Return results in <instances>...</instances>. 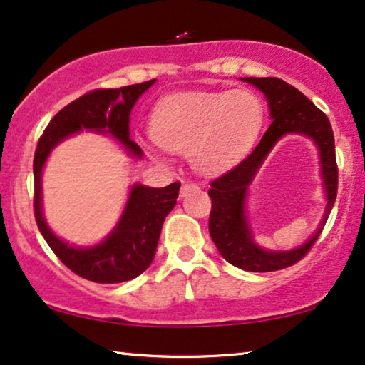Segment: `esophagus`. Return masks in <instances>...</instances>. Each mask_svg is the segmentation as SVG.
Instances as JSON below:
<instances>
[{
  "label": "esophagus",
  "mask_w": 365,
  "mask_h": 365,
  "mask_svg": "<svg viewBox=\"0 0 365 365\" xmlns=\"http://www.w3.org/2000/svg\"><path fill=\"white\" fill-rule=\"evenodd\" d=\"M197 189H199L197 184L189 182V181H184V182H182V186H181V197L187 196V194H189V192H192V191H197Z\"/></svg>",
  "instance_id": "obj_1"
}]
</instances>
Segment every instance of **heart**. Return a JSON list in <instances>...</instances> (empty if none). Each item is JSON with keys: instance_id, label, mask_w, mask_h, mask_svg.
I'll list each match as a JSON object with an SVG mask.
<instances>
[{"instance_id": "1", "label": "heart", "mask_w": 365, "mask_h": 365, "mask_svg": "<svg viewBox=\"0 0 365 365\" xmlns=\"http://www.w3.org/2000/svg\"><path fill=\"white\" fill-rule=\"evenodd\" d=\"M264 119L266 106L252 89L178 94L154 109L151 153H187L199 171H227L256 143Z\"/></svg>"}]
</instances>
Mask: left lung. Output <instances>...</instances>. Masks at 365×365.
I'll return each mask as SVG.
<instances>
[{
    "label": "left lung",
    "mask_w": 365,
    "mask_h": 365,
    "mask_svg": "<svg viewBox=\"0 0 365 365\" xmlns=\"http://www.w3.org/2000/svg\"><path fill=\"white\" fill-rule=\"evenodd\" d=\"M257 88L269 104L272 123L261 143L231 171L214 179L209 189L212 211L209 234L217 251L229 264L251 272H272L289 267L302 259L317 241L337 197L336 146L331 123L321 109L291 84L279 78H241ZM286 133H301L312 138L319 151L322 178L327 194V211L313 236L301 247L289 252H272L258 246L247 216V194L253 176L277 141Z\"/></svg>",
    "instance_id": "left-lung-1"
}]
</instances>
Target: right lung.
I'll list each match as a JSON object with an SVG mask.
<instances>
[{"label": "right lung", "mask_w": 365, "mask_h": 365, "mask_svg": "<svg viewBox=\"0 0 365 365\" xmlns=\"http://www.w3.org/2000/svg\"><path fill=\"white\" fill-rule=\"evenodd\" d=\"M156 79L119 89H96L64 106L44 129L34 153V217L49 247L64 266L88 281L99 284L126 282L151 266L164 219L176 206L181 182L166 187L133 184L121 217L111 232L94 246H74L63 241L48 226L43 212V169L49 154L73 134L89 131L109 134L131 158L143 151L129 138V114L141 94Z\"/></svg>", "instance_id": "obj_1"}]
</instances>
